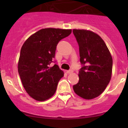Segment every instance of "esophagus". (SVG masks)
<instances>
[{
	"mask_svg": "<svg viewBox=\"0 0 128 128\" xmlns=\"http://www.w3.org/2000/svg\"><path fill=\"white\" fill-rule=\"evenodd\" d=\"M72 72H73V70H72V69L67 70V73L68 74H71V73H72Z\"/></svg>",
	"mask_w": 128,
	"mask_h": 128,
	"instance_id": "obj_1",
	"label": "esophagus"
}]
</instances>
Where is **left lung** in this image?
I'll return each instance as SVG.
<instances>
[{
	"label": "left lung",
	"mask_w": 128,
	"mask_h": 128,
	"mask_svg": "<svg viewBox=\"0 0 128 128\" xmlns=\"http://www.w3.org/2000/svg\"><path fill=\"white\" fill-rule=\"evenodd\" d=\"M79 47V80L73 86L75 93L90 100L102 94L110 81L113 59L105 42L96 33L86 30H73Z\"/></svg>",
	"instance_id": "1"
}]
</instances>
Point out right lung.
Wrapping results in <instances>:
<instances>
[{"label":"right lung","mask_w":128,"mask_h":128,"mask_svg":"<svg viewBox=\"0 0 128 128\" xmlns=\"http://www.w3.org/2000/svg\"><path fill=\"white\" fill-rule=\"evenodd\" d=\"M71 30L44 28L24 42L20 51L18 70L26 92L34 100L44 101L56 92L64 72L54 60L58 42L71 33Z\"/></svg>","instance_id":"right-lung-1"}]
</instances>
